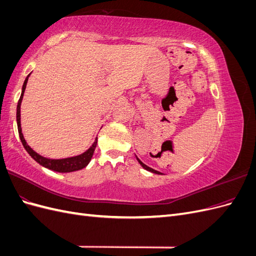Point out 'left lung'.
<instances>
[{"instance_id": "1", "label": "left lung", "mask_w": 256, "mask_h": 256, "mask_svg": "<svg viewBox=\"0 0 256 256\" xmlns=\"http://www.w3.org/2000/svg\"><path fill=\"white\" fill-rule=\"evenodd\" d=\"M138 159V164H140L145 170H147V171H150V172H152V173H154V174H161L160 172H158V171H156V170H154V168H150V166H147L146 164H143V162L140 160V159H138V158H136Z\"/></svg>"}]
</instances>
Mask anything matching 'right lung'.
<instances>
[{
    "mask_svg": "<svg viewBox=\"0 0 256 256\" xmlns=\"http://www.w3.org/2000/svg\"><path fill=\"white\" fill-rule=\"evenodd\" d=\"M28 76H30V74L28 76V78L26 79L24 83H23L22 92H21V96H20V99L18 102V106H17V124H18L19 136H20V140L22 142V145L24 146L26 150L30 154V156L32 157L36 162H38V164H40L42 166H44V168L52 170V171L60 172V173H68V172L79 171V170L85 168L90 164V161L92 157V154H94V152H95V148H96L97 138H96L94 144H92L86 152L79 154V156L65 158V159H48V158H44V157L40 156V154H38L36 152H34L32 148H30V147L26 144L24 138H23L22 130H21V122H20V106H21L23 94H24V90H26V88Z\"/></svg>",
    "mask_w": 256,
    "mask_h": 256,
    "instance_id": "right-lung-1",
    "label": "right lung"
}]
</instances>
